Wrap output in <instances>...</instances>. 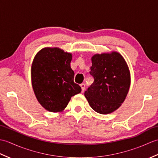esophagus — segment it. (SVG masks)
Wrapping results in <instances>:
<instances>
[{"label":"esophagus","instance_id":"34e87169","mask_svg":"<svg viewBox=\"0 0 158 158\" xmlns=\"http://www.w3.org/2000/svg\"><path fill=\"white\" fill-rule=\"evenodd\" d=\"M80 86H81V92H84L85 88V85L84 84V83H81V84L80 85Z\"/></svg>","mask_w":158,"mask_h":158}]
</instances>
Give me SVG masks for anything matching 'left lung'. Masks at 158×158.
<instances>
[{"label":"left lung","mask_w":158,"mask_h":158,"mask_svg":"<svg viewBox=\"0 0 158 158\" xmlns=\"http://www.w3.org/2000/svg\"><path fill=\"white\" fill-rule=\"evenodd\" d=\"M89 75L94 82L84 94L92 108L100 114L118 109L130 84L128 67L123 57L117 52L94 55Z\"/></svg>","instance_id":"obj_1"}]
</instances>
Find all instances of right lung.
I'll return each mask as SVG.
<instances>
[{"label": "right lung", "instance_id": "obj_1", "mask_svg": "<svg viewBox=\"0 0 158 158\" xmlns=\"http://www.w3.org/2000/svg\"><path fill=\"white\" fill-rule=\"evenodd\" d=\"M72 55L58 48L41 49L32 65V84L39 103L49 111L60 112L70 98L81 92L74 82Z\"/></svg>", "mask_w": 158, "mask_h": 158}]
</instances>
